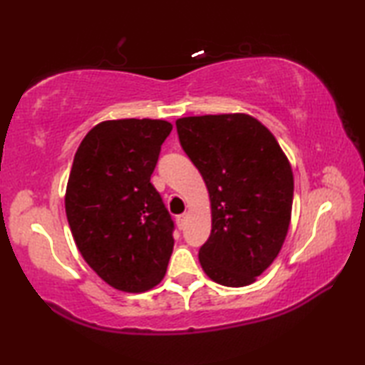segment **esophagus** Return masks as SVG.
I'll list each match as a JSON object with an SVG mask.
<instances>
[{
  "mask_svg": "<svg viewBox=\"0 0 365 365\" xmlns=\"http://www.w3.org/2000/svg\"><path fill=\"white\" fill-rule=\"evenodd\" d=\"M175 222H177V227L182 228L185 227V222H187V214H180V215H177V219H175Z\"/></svg>",
  "mask_w": 365,
  "mask_h": 365,
  "instance_id": "obj_1",
  "label": "esophagus"
}]
</instances>
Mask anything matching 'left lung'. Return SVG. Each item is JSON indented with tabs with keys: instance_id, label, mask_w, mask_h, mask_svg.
Masks as SVG:
<instances>
[{
	"instance_id": "8db88e82",
	"label": "left lung",
	"mask_w": 365,
	"mask_h": 365,
	"mask_svg": "<svg viewBox=\"0 0 365 365\" xmlns=\"http://www.w3.org/2000/svg\"><path fill=\"white\" fill-rule=\"evenodd\" d=\"M175 125L211 200L201 267L224 287L251 285L287 238L294 188L289 160L269 128L248 114L182 117Z\"/></svg>"
}]
</instances>
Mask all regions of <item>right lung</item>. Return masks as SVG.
Returning <instances> with one entry per match:
<instances>
[{"label": "right lung", "instance_id": "1", "mask_svg": "<svg viewBox=\"0 0 365 365\" xmlns=\"http://www.w3.org/2000/svg\"><path fill=\"white\" fill-rule=\"evenodd\" d=\"M172 123L104 120L85 135L66 188V214L86 264L115 289L143 293L164 279L174 222L153 187Z\"/></svg>", "mask_w": 365, "mask_h": 365}]
</instances>
